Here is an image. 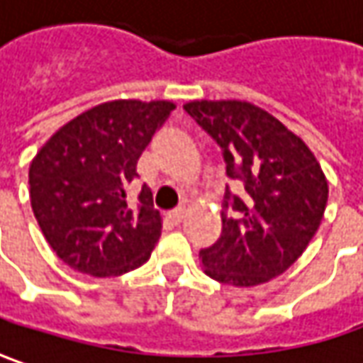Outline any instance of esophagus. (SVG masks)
I'll list each match as a JSON object with an SVG mask.
<instances>
[{"mask_svg": "<svg viewBox=\"0 0 363 363\" xmlns=\"http://www.w3.org/2000/svg\"><path fill=\"white\" fill-rule=\"evenodd\" d=\"M184 219H186V211H184V208H177V211L170 213V220L177 223V225H181Z\"/></svg>", "mask_w": 363, "mask_h": 363, "instance_id": "obj_1", "label": "esophagus"}]
</instances>
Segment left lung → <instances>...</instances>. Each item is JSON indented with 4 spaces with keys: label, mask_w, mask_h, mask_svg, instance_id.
I'll use <instances>...</instances> for the list:
<instances>
[{
    "label": "left lung",
    "mask_w": 363,
    "mask_h": 363,
    "mask_svg": "<svg viewBox=\"0 0 363 363\" xmlns=\"http://www.w3.org/2000/svg\"><path fill=\"white\" fill-rule=\"evenodd\" d=\"M184 110L223 148L227 174L245 182L243 199L225 193L223 231L201 251L215 281L253 287L285 273L318 233L328 179L311 148L281 120L247 100H191Z\"/></svg>",
    "instance_id": "8db88e82"
}]
</instances>
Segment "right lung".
I'll use <instances>...</instances> for the list:
<instances>
[{"mask_svg":"<svg viewBox=\"0 0 363 363\" xmlns=\"http://www.w3.org/2000/svg\"><path fill=\"white\" fill-rule=\"evenodd\" d=\"M177 108L170 100H112L66 122L30 164V201L48 245L66 265L116 277L148 261L162 233L144 184L126 201L136 162Z\"/></svg>","mask_w":363,"mask_h":363,"instance_id":"add662e5","label":"right lung"}]
</instances>
